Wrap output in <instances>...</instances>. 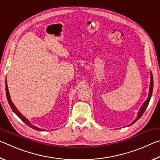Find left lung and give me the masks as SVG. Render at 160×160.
<instances>
[{"label": "left lung", "mask_w": 160, "mask_h": 160, "mask_svg": "<svg viewBox=\"0 0 160 160\" xmlns=\"http://www.w3.org/2000/svg\"><path fill=\"white\" fill-rule=\"evenodd\" d=\"M152 90H153V76H152V72H150V89H149V94H148V99H146V101L143 103L142 106L140 107V109L139 110V112L138 113V116L135 119V120L132 121V122L128 126H131L132 123H134L136 122V121L138 120V119L141 117L142 116L143 113L145 112V109H147V107L149 104V102H150V100L151 98V96H152Z\"/></svg>", "instance_id": "1"}]
</instances>
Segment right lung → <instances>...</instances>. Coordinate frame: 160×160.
I'll use <instances>...</instances> for the list:
<instances>
[{
	"instance_id": "add662e5",
	"label": "right lung",
	"mask_w": 160,
	"mask_h": 160,
	"mask_svg": "<svg viewBox=\"0 0 160 160\" xmlns=\"http://www.w3.org/2000/svg\"><path fill=\"white\" fill-rule=\"evenodd\" d=\"M5 92H6V97H7V99H8V102L9 104L10 107H11L12 110L13 111V112H14L16 115H17L19 118H20L22 121H23L24 123H25L27 125L29 126L30 128H33L34 130H37V131H44V130H42L41 128H39L38 127L35 126L34 125H32V124L29 122V121L28 120V118H26L25 116H24L22 113L19 112V111L17 109V108L15 107V106L14 104H13V103L12 102V100L10 99V94H9V92H8V85H7V81L5 80Z\"/></svg>"
}]
</instances>
